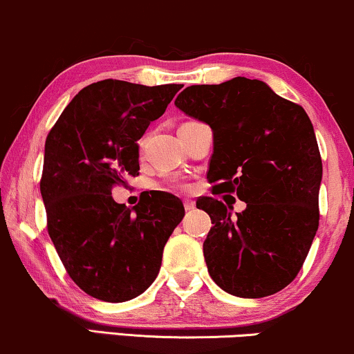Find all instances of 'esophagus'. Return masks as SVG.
I'll return each instance as SVG.
<instances>
[{
  "mask_svg": "<svg viewBox=\"0 0 354 354\" xmlns=\"http://www.w3.org/2000/svg\"><path fill=\"white\" fill-rule=\"evenodd\" d=\"M183 203H185V209H186V211H191V209H194V206H196V204H194L193 199H185V201H183Z\"/></svg>",
  "mask_w": 354,
  "mask_h": 354,
  "instance_id": "esophagus-1",
  "label": "esophagus"
}]
</instances>
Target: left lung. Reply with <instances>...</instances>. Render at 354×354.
I'll return each mask as SVG.
<instances>
[{"instance_id": "left-lung-1", "label": "left lung", "mask_w": 354, "mask_h": 354, "mask_svg": "<svg viewBox=\"0 0 354 354\" xmlns=\"http://www.w3.org/2000/svg\"><path fill=\"white\" fill-rule=\"evenodd\" d=\"M174 105L211 127L212 193L245 203L236 214L209 196L196 203L214 224L203 244L211 279L241 299L274 295L299 274L318 231L323 166L308 115L245 77L191 85Z\"/></svg>"}]
</instances>
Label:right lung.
I'll return each instance as SVG.
<instances>
[{
  "label": "right lung",
  "mask_w": 354,
  "mask_h": 354,
  "mask_svg": "<svg viewBox=\"0 0 354 354\" xmlns=\"http://www.w3.org/2000/svg\"><path fill=\"white\" fill-rule=\"evenodd\" d=\"M181 84L100 80L82 88L46 138L41 196L48 232L71 279L110 304L138 297L161 267L185 207L176 196L145 193L133 209L112 198L136 176L138 140Z\"/></svg>",
  "instance_id": "1"
}]
</instances>
